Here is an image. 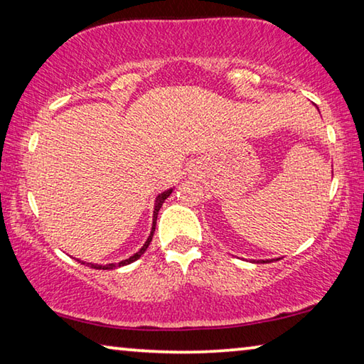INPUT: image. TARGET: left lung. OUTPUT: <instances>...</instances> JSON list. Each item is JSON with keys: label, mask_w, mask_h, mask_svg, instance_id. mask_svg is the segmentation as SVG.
<instances>
[{"label": "left lung", "mask_w": 364, "mask_h": 364, "mask_svg": "<svg viewBox=\"0 0 364 364\" xmlns=\"http://www.w3.org/2000/svg\"><path fill=\"white\" fill-rule=\"evenodd\" d=\"M274 260V258H273ZM273 260H257V263H269V262H273ZM276 260H278V258H276Z\"/></svg>", "instance_id": "obj_1"}]
</instances>
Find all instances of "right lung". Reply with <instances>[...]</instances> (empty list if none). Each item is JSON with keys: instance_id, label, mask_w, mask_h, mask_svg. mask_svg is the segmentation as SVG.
I'll list each match as a JSON object with an SVG mask.
<instances>
[{"instance_id": "1", "label": "right lung", "mask_w": 364, "mask_h": 364, "mask_svg": "<svg viewBox=\"0 0 364 364\" xmlns=\"http://www.w3.org/2000/svg\"><path fill=\"white\" fill-rule=\"evenodd\" d=\"M171 191H173V189H167V191H164V193H160V194L156 197V205H154V217H152V230H151V234H149V237H147V241L144 242L143 247H141V249L136 252V254L132 255L130 258H127V260H122V262H119V263H109V264L85 263V262H82V260H78V262H80V263H83V264H86V267L95 268V269H114V268H117V267H125V264H130V263H133V262H136L138 258L144 254L146 249L149 247V244H151V241H152V236H154V231H156V223H157V215H159V210H160V207H162V204L165 202V199H167V197L171 194Z\"/></svg>"}]
</instances>
